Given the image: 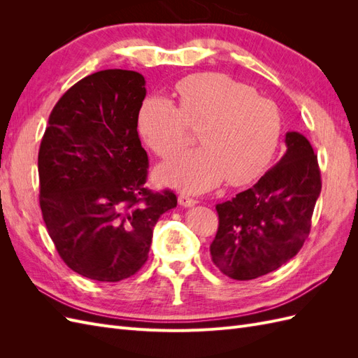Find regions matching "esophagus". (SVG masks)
<instances>
[{
    "label": "esophagus",
    "mask_w": 358,
    "mask_h": 358,
    "mask_svg": "<svg viewBox=\"0 0 358 358\" xmlns=\"http://www.w3.org/2000/svg\"><path fill=\"white\" fill-rule=\"evenodd\" d=\"M178 200H179V204L183 206V208H191V206L197 204V200L187 196V194H180V196L178 197Z\"/></svg>",
    "instance_id": "esophagus-1"
}]
</instances>
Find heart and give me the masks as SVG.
Here are the masks:
<instances>
[{"label":"heart","instance_id":"b5f03b06","mask_svg":"<svg viewBox=\"0 0 358 358\" xmlns=\"http://www.w3.org/2000/svg\"><path fill=\"white\" fill-rule=\"evenodd\" d=\"M178 106L149 96L140 107L137 128L159 157H169L197 131L200 148L171 157L158 167L164 185L187 192L257 179L272 161L282 133L278 106L252 88L221 73H199L175 88Z\"/></svg>","mask_w":358,"mask_h":358}]
</instances>
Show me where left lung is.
<instances>
[{
    "label": "left lung",
    "mask_w": 358,
    "mask_h": 358,
    "mask_svg": "<svg viewBox=\"0 0 358 358\" xmlns=\"http://www.w3.org/2000/svg\"><path fill=\"white\" fill-rule=\"evenodd\" d=\"M287 152L252 188L216 204L218 231L212 262L224 275L249 280L285 264L308 239L321 192V173L309 140L285 136Z\"/></svg>",
    "instance_id": "obj_1"
}]
</instances>
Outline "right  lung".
<instances>
[{"label":"right lung","mask_w":358,"mask_h":358,"mask_svg":"<svg viewBox=\"0 0 358 358\" xmlns=\"http://www.w3.org/2000/svg\"><path fill=\"white\" fill-rule=\"evenodd\" d=\"M145 78L131 70L86 76L53 107L38 150L40 208L48 233L73 272L119 282L148 259L154 227L176 208L154 192L137 133Z\"/></svg>","instance_id":"right-lung-1"}]
</instances>
